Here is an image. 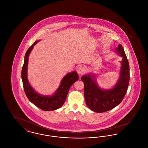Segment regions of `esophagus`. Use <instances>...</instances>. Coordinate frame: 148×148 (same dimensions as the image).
<instances>
[{"mask_svg": "<svg viewBox=\"0 0 148 148\" xmlns=\"http://www.w3.org/2000/svg\"><path fill=\"white\" fill-rule=\"evenodd\" d=\"M86 68L83 66H80L77 68V73L79 75H82L84 74L85 73H86Z\"/></svg>", "mask_w": 148, "mask_h": 148, "instance_id": "obj_1", "label": "esophagus"}]
</instances>
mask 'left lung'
I'll return each instance as SVG.
<instances>
[{"instance_id":"1","label":"left lung","mask_w":148,"mask_h":148,"mask_svg":"<svg viewBox=\"0 0 148 148\" xmlns=\"http://www.w3.org/2000/svg\"><path fill=\"white\" fill-rule=\"evenodd\" d=\"M116 51L123 57L121 61L119 78L115 86L108 90L101 89L97 84L95 75L89 74L81 77L84 84V97L87 106L97 113L109 111L118 106L124 98L129 83V64L121 44Z\"/></svg>"}]
</instances>
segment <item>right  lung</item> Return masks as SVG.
<instances>
[{"label":"right lung","mask_w":148,"mask_h":148,"mask_svg":"<svg viewBox=\"0 0 148 148\" xmlns=\"http://www.w3.org/2000/svg\"><path fill=\"white\" fill-rule=\"evenodd\" d=\"M39 42V40L35 41L25 53L24 62L21 70L23 87L27 98L33 104L44 111L54 110L63 105L71 86L77 81L79 77L75 71L65 75L62 80L60 86L53 95H42L35 92L29 83L27 78V70L29 54L34 46Z\"/></svg>","instance_id":"1"}]
</instances>
